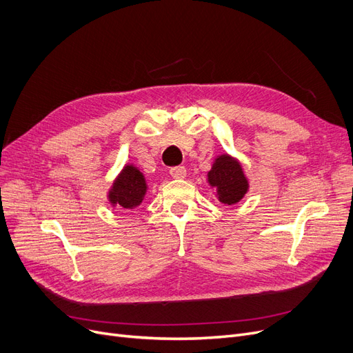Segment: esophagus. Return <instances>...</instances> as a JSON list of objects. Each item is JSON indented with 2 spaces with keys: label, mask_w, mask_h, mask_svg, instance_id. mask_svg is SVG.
<instances>
[{
  "label": "esophagus",
  "mask_w": 353,
  "mask_h": 353,
  "mask_svg": "<svg viewBox=\"0 0 353 353\" xmlns=\"http://www.w3.org/2000/svg\"><path fill=\"white\" fill-rule=\"evenodd\" d=\"M188 174V170L186 167L184 165H179V167H173V169H170V176L173 179H184Z\"/></svg>",
  "instance_id": "obj_1"
}]
</instances>
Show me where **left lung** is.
Wrapping results in <instances>:
<instances>
[{"instance_id": "1", "label": "left lung", "mask_w": 353, "mask_h": 353, "mask_svg": "<svg viewBox=\"0 0 353 353\" xmlns=\"http://www.w3.org/2000/svg\"><path fill=\"white\" fill-rule=\"evenodd\" d=\"M208 181L217 189V199L225 205H234L249 190V181L243 173L242 164L229 154L214 159L212 170L208 173Z\"/></svg>"}]
</instances>
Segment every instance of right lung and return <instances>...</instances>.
Masks as SVG:
<instances>
[{"mask_svg":"<svg viewBox=\"0 0 353 353\" xmlns=\"http://www.w3.org/2000/svg\"><path fill=\"white\" fill-rule=\"evenodd\" d=\"M147 192V181L143 173L133 164H125L121 173L108 190V201L113 208L134 212Z\"/></svg>","mask_w":353,"mask_h":353,"instance_id":"obj_1","label":"right lung"}]
</instances>
